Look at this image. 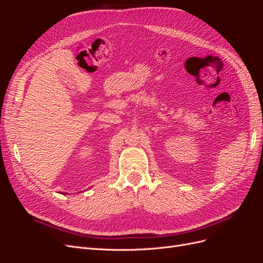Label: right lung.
Wrapping results in <instances>:
<instances>
[{
    "mask_svg": "<svg viewBox=\"0 0 263 263\" xmlns=\"http://www.w3.org/2000/svg\"><path fill=\"white\" fill-rule=\"evenodd\" d=\"M65 194H66V193H65Z\"/></svg>",
    "mask_w": 263,
    "mask_h": 263,
    "instance_id": "obj_1",
    "label": "right lung"
}]
</instances>
